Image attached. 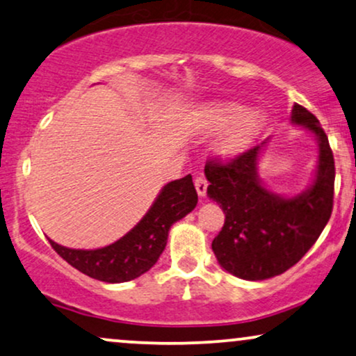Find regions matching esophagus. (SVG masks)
Returning a JSON list of instances; mask_svg holds the SVG:
<instances>
[{
	"label": "esophagus",
	"instance_id": "1",
	"mask_svg": "<svg viewBox=\"0 0 356 356\" xmlns=\"http://www.w3.org/2000/svg\"><path fill=\"white\" fill-rule=\"evenodd\" d=\"M207 187H209V182H207L205 177H202V175L195 177V188H197V193H199L200 197H204L207 193Z\"/></svg>",
	"mask_w": 356,
	"mask_h": 356
}]
</instances>
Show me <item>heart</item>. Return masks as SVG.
Listing matches in <instances>:
<instances>
[{"mask_svg": "<svg viewBox=\"0 0 356 356\" xmlns=\"http://www.w3.org/2000/svg\"><path fill=\"white\" fill-rule=\"evenodd\" d=\"M193 121L204 133H218L225 129L215 149L223 157H235L258 138L266 116L259 108L245 110L240 102L217 100L197 108Z\"/></svg>", "mask_w": 356, "mask_h": 356, "instance_id": "1", "label": "heart"}]
</instances>
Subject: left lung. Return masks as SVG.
Segmentation results:
<instances>
[{
    "label": "left lung",
    "mask_w": 356,
    "mask_h": 356,
    "mask_svg": "<svg viewBox=\"0 0 356 356\" xmlns=\"http://www.w3.org/2000/svg\"><path fill=\"white\" fill-rule=\"evenodd\" d=\"M291 121L316 134L318 143L316 181L299 195L286 199L261 184L258 159L268 139L227 163L205 164L207 193L225 213L211 250L225 271L246 281H263L294 266L321 236L334 209L335 163L327 134L298 103Z\"/></svg>",
    "instance_id": "1"
}]
</instances>
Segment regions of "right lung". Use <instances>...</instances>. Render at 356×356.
<instances>
[{
    "mask_svg": "<svg viewBox=\"0 0 356 356\" xmlns=\"http://www.w3.org/2000/svg\"><path fill=\"white\" fill-rule=\"evenodd\" d=\"M197 197L192 175L169 182L161 191L149 211L133 230L118 241L98 250H72L49 240L70 266L103 282H126L154 266L165 248L172 223L195 209Z\"/></svg>",
    "mask_w": 356,
    "mask_h": 356,
    "instance_id": "obj_1",
    "label": "right lung"
}]
</instances>
